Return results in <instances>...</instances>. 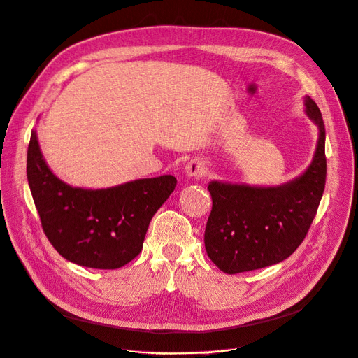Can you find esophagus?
<instances>
[{"instance_id": "esophagus-1", "label": "esophagus", "mask_w": 358, "mask_h": 358, "mask_svg": "<svg viewBox=\"0 0 358 358\" xmlns=\"http://www.w3.org/2000/svg\"><path fill=\"white\" fill-rule=\"evenodd\" d=\"M184 171H185V174L188 177H197V178H200V177H203L207 173V166H206V162L203 159L194 158V159L187 162Z\"/></svg>"}]
</instances>
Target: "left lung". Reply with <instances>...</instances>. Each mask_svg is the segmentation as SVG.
<instances>
[{
    "label": "left lung",
    "mask_w": 358,
    "mask_h": 358,
    "mask_svg": "<svg viewBox=\"0 0 358 358\" xmlns=\"http://www.w3.org/2000/svg\"><path fill=\"white\" fill-rule=\"evenodd\" d=\"M306 114L318 127L310 167L277 187L211 181L213 208L204 244L211 262L227 274L277 264L306 238L326 187V128L317 104L306 96Z\"/></svg>",
    "instance_id": "left-lung-1"
}]
</instances>
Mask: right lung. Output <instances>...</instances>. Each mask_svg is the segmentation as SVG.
<instances>
[{
    "instance_id": "right-lung-1",
    "label": "right lung",
    "mask_w": 358,
    "mask_h": 358,
    "mask_svg": "<svg viewBox=\"0 0 358 358\" xmlns=\"http://www.w3.org/2000/svg\"><path fill=\"white\" fill-rule=\"evenodd\" d=\"M27 178L52 247L69 262L115 270L143 250L150 221L177 185L173 176L85 189L57 178L43 158L37 133H31Z\"/></svg>"
}]
</instances>
